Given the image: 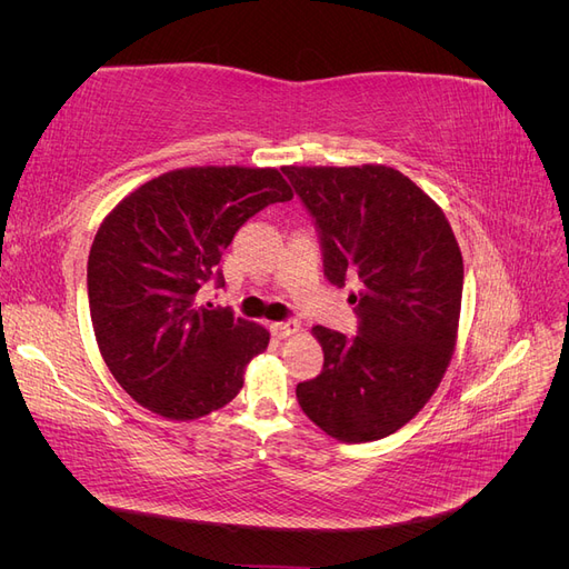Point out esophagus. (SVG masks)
<instances>
[{"instance_id": "obj_1", "label": "esophagus", "mask_w": 569, "mask_h": 569, "mask_svg": "<svg viewBox=\"0 0 569 569\" xmlns=\"http://www.w3.org/2000/svg\"><path fill=\"white\" fill-rule=\"evenodd\" d=\"M270 330H272V335H274V337L284 339V337H291V335H297V332H299V322H297V320L272 322V325H270Z\"/></svg>"}]
</instances>
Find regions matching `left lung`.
<instances>
[{"mask_svg": "<svg viewBox=\"0 0 569 569\" xmlns=\"http://www.w3.org/2000/svg\"><path fill=\"white\" fill-rule=\"evenodd\" d=\"M311 213L325 278L358 280V335L313 327L325 363L297 385L301 410L327 435L375 441L420 412L453 353L462 256L443 211L387 166H284Z\"/></svg>", "mask_w": 569, "mask_h": 569, "instance_id": "8db88e82", "label": "left lung"}]
</instances>
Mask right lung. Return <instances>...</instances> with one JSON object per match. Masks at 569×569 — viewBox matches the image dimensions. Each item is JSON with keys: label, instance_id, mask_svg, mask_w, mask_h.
I'll use <instances>...</instances> for the list:
<instances>
[{"label": "right lung", "instance_id": "obj_1", "mask_svg": "<svg viewBox=\"0 0 569 569\" xmlns=\"http://www.w3.org/2000/svg\"><path fill=\"white\" fill-rule=\"evenodd\" d=\"M291 197L274 168H180L137 187L101 222L88 261L90 316L101 358L137 403L194 420L242 389L270 335L230 308L201 306L199 289L226 287L218 263L237 230Z\"/></svg>", "mask_w": 569, "mask_h": 569}]
</instances>
